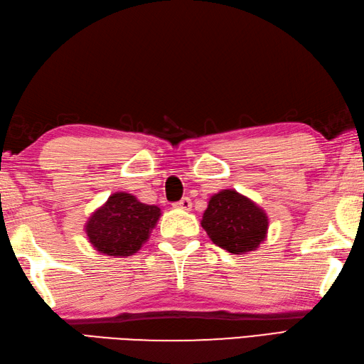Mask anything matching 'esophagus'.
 I'll list each match as a JSON object with an SVG mask.
<instances>
[{
    "instance_id": "obj_1",
    "label": "esophagus",
    "mask_w": 364,
    "mask_h": 364,
    "mask_svg": "<svg viewBox=\"0 0 364 364\" xmlns=\"http://www.w3.org/2000/svg\"><path fill=\"white\" fill-rule=\"evenodd\" d=\"M173 207H175V208H178V210L189 211L191 208H193V202H191L189 197H183V199H181L180 202H176V203L173 205Z\"/></svg>"
}]
</instances>
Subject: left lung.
<instances>
[{"label": "left lung", "mask_w": 364, "mask_h": 364, "mask_svg": "<svg viewBox=\"0 0 364 364\" xmlns=\"http://www.w3.org/2000/svg\"><path fill=\"white\" fill-rule=\"evenodd\" d=\"M200 224L215 245L232 255H245L266 240L269 218L247 196L223 189L210 197Z\"/></svg>", "instance_id": "left-lung-1"}]
</instances>
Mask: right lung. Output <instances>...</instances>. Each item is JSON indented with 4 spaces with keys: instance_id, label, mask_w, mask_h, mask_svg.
<instances>
[{
    "instance_id": "right-lung-1",
    "label": "right lung",
    "mask_w": 364,
    "mask_h": 364,
    "mask_svg": "<svg viewBox=\"0 0 364 364\" xmlns=\"http://www.w3.org/2000/svg\"><path fill=\"white\" fill-rule=\"evenodd\" d=\"M157 205H148L127 193H114L85 223L84 230L98 253L125 257L148 242L161 218Z\"/></svg>"
}]
</instances>
